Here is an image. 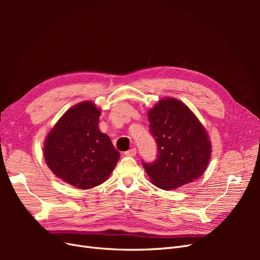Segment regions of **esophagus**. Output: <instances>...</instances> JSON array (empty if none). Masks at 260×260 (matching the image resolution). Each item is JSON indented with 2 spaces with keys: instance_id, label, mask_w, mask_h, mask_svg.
<instances>
[{
  "instance_id": "obj_1",
  "label": "esophagus",
  "mask_w": 260,
  "mask_h": 260,
  "mask_svg": "<svg viewBox=\"0 0 260 260\" xmlns=\"http://www.w3.org/2000/svg\"><path fill=\"white\" fill-rule=\"evenodd\" d=\"M136 154H137V149H136L135 147L129 149V151H127V152H124V155H125V156H131V157H133V156H136Z\"/></svg>"
}]
</instances>
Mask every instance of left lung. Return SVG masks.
<instances>
[{
    "label": "left lung",
    "mask_w": 260,
    "mask_h": 260,
    "mask_svg": "<svg viewBox=\"0 0 260 260\" xmlns=\"http://www.w3.org/2000/svg\"><path fill=\"white\" fill-rule=\"evenodd\" d=\"M147 116L158 149L154 162H142L152 183L174 190L199 179L211 154L208 135L199 118L174 98L160 100Z\"/></svg>",
    "instance_id": "left-lung-1"
}]
</instances>
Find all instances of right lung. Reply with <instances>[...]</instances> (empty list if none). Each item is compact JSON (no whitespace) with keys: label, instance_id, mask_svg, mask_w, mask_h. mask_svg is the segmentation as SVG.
Instances as JSON below:
<instances>
[{"label":"right lung","instance_id":"1","mask_svg":"<svg viewBox=\"0 0 260 260\" xmlns=\"http://www.w3.org/2000/svg\"><path fill=\"white\" fill-rule=\"evenodd\" d=\"M100 115L93 102H81L59 118L44 142V159L53 174L82 190L105 182L120 157L99 129Z\"/></svg>","mask_w":260,"mask_h":260}]
</instances>
